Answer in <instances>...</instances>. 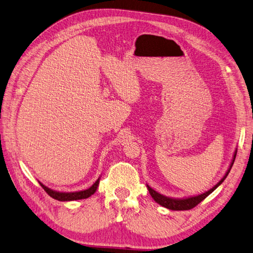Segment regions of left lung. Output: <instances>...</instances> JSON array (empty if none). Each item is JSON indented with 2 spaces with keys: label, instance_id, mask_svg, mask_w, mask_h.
Wrapping results in <instances>:
<instances>
[{
  "label": "left lung",
  "instance_id": "8db88e82",
  "mask_svg": "<svg viewBox=\"0 0 253 253\" xmlns=\"http://www.w3.org/2000/svg\"><path fill=\"white\" fill-rule=\"evenodd\" d=\"M236 153H237V149H235V151H234V155H233V158H232V161H231V164L229 166V169H227L226 173L224 174V176L221 178V180L217 183L214 184V186L211 189L206 191V192L204 193H201L199 195H193V196H189V198H182V199H176V198H169V196H166V195H163L161 193H159L158 191H156L155 189H152L149 184H147V188H148V191H149L150 195L152 196V199L155 200L158 204H160L161 206L168 208V209H170V211H188V209H191L195 207L198 204H200V203L205 200L207 196L211 194V192H213V191L217 189L221 183H222L224 181V179L226 178V176L229 175L230 170L232 169V166L234 164V161H235V158H236Z\"/></svg>",
  "mask_w": 253,
  "mask_h": 253
}]
</instances>
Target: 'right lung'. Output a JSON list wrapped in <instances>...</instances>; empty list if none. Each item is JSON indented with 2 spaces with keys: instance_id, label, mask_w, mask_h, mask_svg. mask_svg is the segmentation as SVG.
I'll use <instances>...</instances> for the list:
<instances>
[{
  "instance_id": "right-lung-1",
  "label": "right lung",
  "mask_w": 253,
  "mask_h": 253,
  "mask_svg": "<svg viewBox=\"0 0 253 253\" xmlns=\"http://www.w3.org/2000/svg\"><path fill=\"white\" fill-rule=\"evenodd\" d=\"M100 180H101V176L97 178V180L92 184L89 189H85L83 191H75V192H60V191H55L46 187L45 184H42L41 181L39 182L42 187V189H44L52 199L61 201V202H67V201H76V200H84V199L90 198L92 194L95 193V191L97 190V187H98V183H100Z\"/></svg>"
}]
</instances>
